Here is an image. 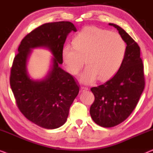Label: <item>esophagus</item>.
I'll use <instances>...</instances> for the list:
<instances>
[{
    "mask_svg": "<svg viewBox=\"0 0 153 153\" xmlns=\"http://www.w3.org/2000/svg\"><path fill=\"white\" fill-rule=\"evenodd\" d=\"M88 90L87 87H85V86H81V92H84V91H86Z\"/></svg>",
    "mask_w": 153,
    "mask_h": 153,
    "instance_id": "esophagus-1",
    "label": "esophagus"
}]
</instances>
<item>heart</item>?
I'll use <instances>...</instances> for the list:
<instances>
[{"label":"heart","instance_id":"obj_1","mask_svg":"<svg viewBox=\"0 0 153 153\" xmlns=\"http://www.w3.org/2000/svg\"><path fill=\"white\" fill-rule=\"evenodd\" d=\"M73 46L67 44L62 49V59L70 74H79L81 82L90 83L96 79L105 81L119 70L126 51V45L118 33L96 26H86L72 39Z\"/></svg>","mask_w":153,"mask_h":153}]
</instances>
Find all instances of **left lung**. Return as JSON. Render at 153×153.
Wrapping results in <instances>:
<instances>
[{
	"instance_id": "left-lung-1",
	"label": "left lung",
	"mask_w": 153,
	"mask_h": 153,
	"mask_svg": "<svg viewBox=\"0 0 153 153\" xmlns=\"http://www.w3.org/2000/svg\"><path fill=\"white\" fill-rule=\"evenodd\" d=\"M108 25L118 30L127 47L123 63L114 76L91 89L95 101L90 114L96 124L104 127L116 126L126 120L137 106L145 87L139 46L120 26Z\"/></svg>"
}]
</instances>
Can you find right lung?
Here are the masks:
<instances>
[{"instance_id": "1", "label": "right lung", "mask_w": 153, "mask_h": 153, "mask_svg": "<svg viewBox=\"0 0 153 153\" xmlns=\"http://www.w3.org/2000/svg\"><path fill=\"white\" fill-rule=\"evenodd\" d=\"M76 32L70 22L47 23L27 34L21 42L10 70V83L17 107L31 122L46 129H56L66 122L79 86L72 75L59 67L68 33ZM44 46L53 53V66L46 78L33 81L26 70L30 48Z\"/></svg>"}]
</instances>
